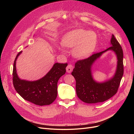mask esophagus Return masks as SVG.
I'll list each match as a JSON object with an SVG mask.
<instances>
[{
  "label": "esophagus",
  "instance_id": "obj_1",
  "mask_svg": "<svg viewBox=\"0 0 134 134\" xmlns=\"http://www.w3.org/2000/svg\"><path fill=\"white\" fill-rule=\"evenodd\" d=\"M73 69V66L71 65H69L66 68V71L68 73H70Z\"/></svg>",
  "mask_w": 134,
  "mask_h": 134
}]
</instances>
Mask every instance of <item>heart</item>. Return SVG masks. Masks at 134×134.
<instances>
[{"label": "heart", "mask_w": 134, "mask_h": 134, "mask_svg": "<svg viewBox=\"0 0 134 134\" xmlns=\"http://www.w3.org/2000/svg\"><path fill=\"white\" fill-rule=\"evenodd\" d=\"M98 42L97 35L90 30L78 29L66 33L63 39V45L67 48H74V56L78 59H85L94 51ZM59 50L64 52L62 47Z\"/></svg>", "instance_id": "1"}]
</instances>
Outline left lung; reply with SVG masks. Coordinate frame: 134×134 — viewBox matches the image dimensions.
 Returning <instances> with one entry per match:
<instances>
[{"label":"left lung","instance_id":"obj_1","mask_svg":"<svg viewBox=\"0 0 134 134\" xmlns=\"http://www.w3.org/2000/svg\"><path fill=\"white\" fill-rule=\"evenodd\" d=\"M111 46L105 50L95 53L88 58L75 63L71 72L76 80V91L79 98L85 103H96L109 99L116 94L124 74L123 51L118 41L112 34ZM108 51H112L118 59L115 72L110 79L99 82L93 79L91 67L95 61Z\"/></svg>","mask_w":134,"mask_h":134}]
</instances>
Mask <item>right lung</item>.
Masks as SVG:
<instances>
[{
    "instance_id": "right-lung-1",
    "label": "right lung",
    "mask_w": 134,
    "mask_h": 134,
    "mask_svg": "<svg viewBox=\"0 0 134 134\" xmlns=\"http://www.w3.org/2000/svg\"><path fill=\"white\" fill-rule=\"evenodd\" d=\"M16 55L13 66V82L16 92L25 100L38 105L51 104L57 96V83L66 72L67 64L55 63L49 72L41 79L33 81L21 80L18 76L16 64L18 56Z\"/></svg>"
}]
</instances>
